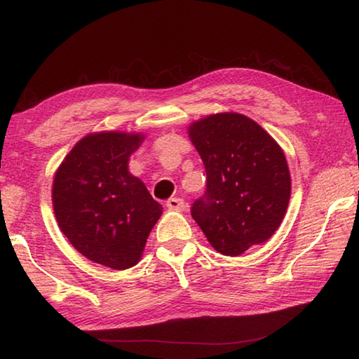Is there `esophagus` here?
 Returning a JSON list of instances; mask_svg holds the SVG:
<instances>
[{
    "instance_id": "obj_1",
    "label": "esophagus",
    "mask_w": 359,
    "mask_h": 359,
    "mask_svg": "<svg viewBox=\"0 0 359 359\" xmlns=\"http://www.w3.org/2000/svg\"><path fill=\"white\" fill-rule=\"evenodd\" d=\"M166 206L170 210H184L185 209V201L182 198H169L166 201Z\"/></svg>"
}]
</instances>
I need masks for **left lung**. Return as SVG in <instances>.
<instances>
[{"label": "left lung", "mask_w": 359, "mask_h": 359, "mask_svg": "<svg viewBox=\"0 0 359 359\" xmlns=\"http://www.w3.org/2000/svg\"><path fill=\"white\" fill-rule=\"evenodd\" d=\"M190 140L206 168L208 184L191 217L215 251L240 255L278 230L291 198L286 156L251 118L217 113L193 123Z\"/></svg>", "instance_id": "left-lung-1"}]
</instances>
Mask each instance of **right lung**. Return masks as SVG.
Here are the masks:
<instances>
[{
    "label": "right lung",
    "mask_w": 359,
    "mask_h": 359,
    "mask_svg": "<svg viewBox=\"0 0 359 359\" xmlns=\"http://www.w3.org/2000/svg\"><path fill=\"white\" fill-rule=\"evenodd\" d=\"M144 139L111 130L89 134L54 177L53 206L62 233L84 257L113 270L137 264L163 214L144 182L128 170L130 153Z\"/></svg>",
    "instance_id": "1"
}]
</instances>
